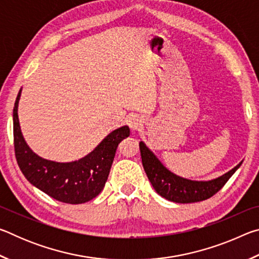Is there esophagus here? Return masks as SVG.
Returning a JSON list of instances; mask_svg holds the SVG:
<instances>
[{
  "label": "esophagus",
  "instance_id": "34e87169",
  "mask_svg": "<svg viewBox=\"0 0 259 259\" xmlns=\"http://www.w3.org/2000/svg\"><path fill=\"white\" fill-rule=\"evenodd\" d=\"M143 125V122L142 119L138 116H133L129 119V126L131 130H138L140 126Z\"/></svg>",
  "mask_w": 259,
  "mask_h": 259
}]
</instances>
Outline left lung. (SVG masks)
<instances>
[{"mask_svg": "<svg viewBox=\"0 0 259 259\" xmlns=\"http://www.w3.org/2000/svg\"><path fill=\"white\" fill-rule=\"evenodd\" d=\"M139 148L144 170L157 194L177 203L199 202V201L211 198L225 185L232 177V175L242 164V162H240L229 172L216 179H212V181H190V179L179 177L169 171L143 142L139 143Z\"/></svg>", "mask_w": 259, "mask_h": 259, "instance_id": "obj_1", "label": "left lung"}]
</instances>
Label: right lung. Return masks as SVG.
Segmentation results:
<instances>
[{
  "label": "right lung",
  "mask_w": 259,
  "mask_h": 259,
  "mask_svg": "<svg viewBox=\"0 0 259 259\" xmlns=\"http://www.w3.org/2000/svg\"><path fill=\"white\" fill-rule=\"evenodd\" d=\"M14 107V144L17 163L26 179L51 198L64 203H84L103 191L113 163L117 145L130 135L128 125L112 131L103 142L78 161L60 163L42 159L30 150L21 134L18 103Z\"/></svg>",
  "instance_id": "1"
}]
</instances>
